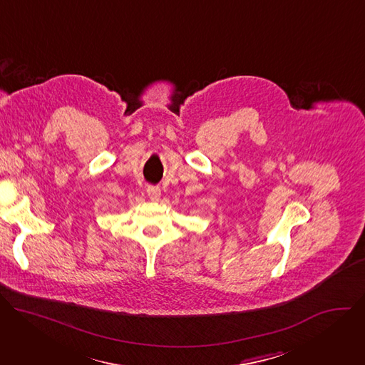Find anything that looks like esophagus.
I'll return each mask as SVG.
<instances>
[{"instance_id":"esophagus-1","label":"esophagus","mask_w":365,"mask_h":365,"mask_svg":"<svg viewBox=\"0 0 365 365\" xmlns=\"http://www.w3.org/2000/svg\"><path fill=\"white\" fill-rule=\"evenodd\" d=\"M147 195L151 200H159L160 197V187L154 186V185H148L147 186Z\"/></svg>"}]
</instances>
